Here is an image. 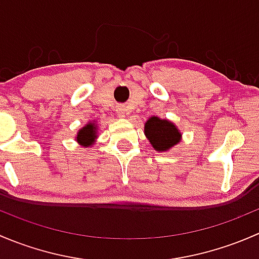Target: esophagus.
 I'll use <instances>...</instances> for the list:
<instances>
[{"mask_svg": "<svg viewBox=\"0 0 259 259\" xmlns=\"http://www.w3.org/2000/svg\"><path fill=\"white\" fill-rule=\"evenodd\" d=\"M116 113H117V116H119V117H125V115L127 114V109L125 108V106H117Z\"/></svg>", "mask_w": 259, "mask_h": 259, "instance_id": "1", "label": "esophagus"}]
</instances>
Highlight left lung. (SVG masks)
Instances as JSON below:
<instances>
[{
	"label": "left lung",
	"instance_id": "left-lung-1",
	"mask_svg": "<svg viewBox=\"0 0 259 259\" xmlns=\"http://www.w3.org/2000/svg\"><path fill=\"white\" fill-rule=\"evenodd\" d=\"M144 134L154 150L163 153L170 150L182 140V133L173 121L155 115L145 121Z\"/></svg>",
	"mask_w": 259,
	"mask_h": 259
}]
</instances>
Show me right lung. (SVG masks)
<instances>
[{"instance_id":"add662e5","label":"right lung","mask_w":259,"mask_h":259,"mask_svg":"<svg viewBox=\"0 0 259 259\" xmlns=\"http://www.w3.org/2000/svg\"><path fill=\"white\" fill-rule=\"evenodd\" d=\"M98 122H96L95 120L88 121V124H85V126H82L79 132H77L75 140H76L82 148H90L91 145L95 144L96 139H98Z\"/></svg>"}]
</instances>
